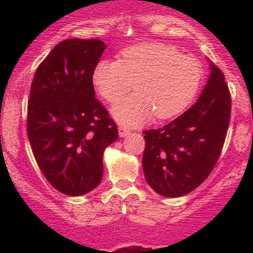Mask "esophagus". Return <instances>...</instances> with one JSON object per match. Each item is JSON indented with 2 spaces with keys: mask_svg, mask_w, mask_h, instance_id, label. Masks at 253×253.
I'll return each mask as SVG.
<instances>
[{
  "mask_svg": "<svg viewBox=\"0 0 253 253\" xmlns=\"http://www.w3.org/2000/svg\"><path fill=\"white\" fill-rule=\"evenodd\" d=\"M129 133H130V130L128 128H126V127H124V126L119 127V135L120 136H126V135H128Z\"/></svg>",
  "mask_w": 253,
  "mask_h": 253,
  "instance_id": "34e87169",
  "label": "esophagus"
}]
</instances>
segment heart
<instances>
[{
	"label": "heart",
	"instance_id": "obj_1",
	"mask_svg": "<svg viewBox=\"0 0 253 253\" xmlns=\"http://www.w3.org/2000/svg\"><path fill=\"white\" fill-rule=\"evenodd\" d=\"M203 80L196 58L181 54L173 46L144 42L125 48L120 59H101L92 82L107 102L115 103L132 89L134 94L113 108L119 123L136 126L155 114L157 119L178 115L193 102Z\"/></svg>",
	"mask_w": 253,
	"mask_h": 253
}]
</instances>
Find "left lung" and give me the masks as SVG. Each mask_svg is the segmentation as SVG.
Listing matches in <instances>:
<instances>
[{"label":"left lung","mask_w":253,"mask_h":253,"mask_svg":"<svg viewBox=\"0 0 253 253\" xmlns=\"http://www.w3.org/2000/svg\"><path fill=\"white\" fill-rule=\"evenodd\" d=\"M211 70L193 107L162 128L143 132L145 178L159 195L178 197L196 189L221 153L231 119V94L213 62Z\"/></svg>","instance_id":"obj_1"}]
</instances>
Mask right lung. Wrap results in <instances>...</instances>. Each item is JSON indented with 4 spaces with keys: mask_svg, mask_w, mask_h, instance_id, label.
<instances>
[{
    "mask_svg": "<svg viewBox=\"0 0 253 253\" xmlns=\"http://www.w3.org/2000/svg\"><path fill=\"white\" fill-rule=\"evenodd\" d=\"M106 43L68 39L38 66L27 106V135L40 170L60 193L80 196L100 184L102 157L118 127L95 97L92 71Z\"/></svg>",
    "mask_w": 253,
    "mask_h": 253,
    "instance_id": "right-lung-1",
    "label": "right lung"
}]
</instances>
